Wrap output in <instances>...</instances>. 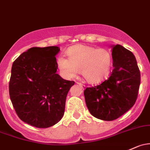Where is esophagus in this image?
Here are the masks:
<instances>
[{
  "label": "esophagus",
  "instance_id": "obj_1",
  "mask_svg": "<svg viewBox=\"0 0 150 150\" xmlns=\"http://www.w3.org/2000/svg\"><path fill=\"white\" fill-rule=\"evenodd\" d=\"M77 84L78 85H79V86H80V87H81L82 88H83V89H84L85 88H86V86H85L84 84H83V83H79V82H77Z\"/></svg>",
  "mask_w": 150,
  "mask_h": 150
}]
</instances>
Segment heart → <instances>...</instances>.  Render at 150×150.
Instances as JSON below:
<instances>
[{"instance_id":"heart-1","label":"heart","mask_w":150,"mask_h":150,"mask_svg":"<svg viewBox=\"0 0 150 150\" xmlns=\"http://www.w3.org/2000/svg\"><path fill=\"white\" fill-rule=\"evenodd\" d=\"M68 58L59 56L57 65L66 78H72L80 70L82 75L90 83L102 81L109 72L112 56L108 50L96 49L88 45H75L67 51Z\"/></svg>"}]
</instances>
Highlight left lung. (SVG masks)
<instances>
[{
	"label": "left lung",
	"mask_w": 150,
	"mask_h": 150,
	"mask_svg": "<svg viewBox=\"0 0 150 150\" xmlns=\"http://www.w3.org/2000/svg\"><path fill=\"white\" fill-rule=\"evenodd\" d=\"M112 58L113 69L109 78L84 91L90 113L103 121L118 119L134 105L141 80L137 62L132 52L116 45L113 47Z\"/></svg>",
	"instance_id": "8db88e82"
}]
</instances>
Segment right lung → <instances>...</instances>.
<instances>
[{"instance_id": "1", "label": "right lung", "mask_w": 150, "mask_h": 150, "mask_svg": "<svg viewBox=\"0 0 150 150\" xmlns=\"http://www.w3.org/2000/svg\"><path fill=\"white\" fill-rule=\"evenodd\" d=\"M58 47H32L14 61L9 95L16 113L23 122L48 128L59 122L66 97L74 81L56 73Z\"/></svg>"}]
</instances>
